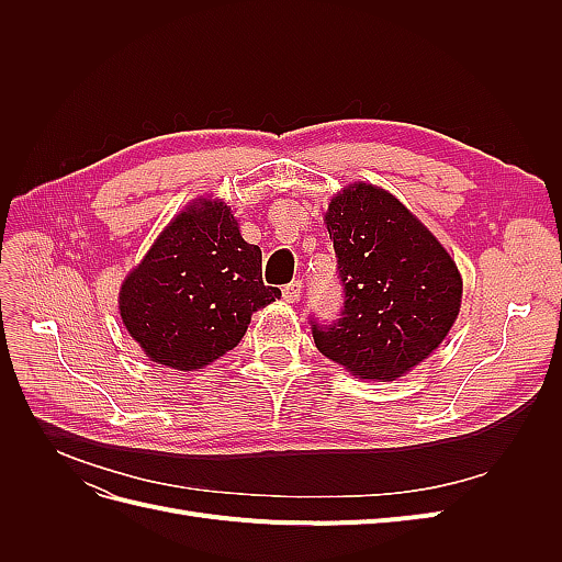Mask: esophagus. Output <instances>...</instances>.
I'll list each match as a JSON object with an SVG mask.
<instances>
[{"label": "esophagus", "mask_w": 562, "mask_h": 562, "mask_svg": "<svg viewBox=\"0 0 562 562\" xmlns=\"http://www.w3.org/2000/svg\"><path fill=\"white\" fill-rule=\"evenodd\" d=\"M300 293H302V281H291L288 285H283V300L285 302H297L300 300Z\"/></svg>", "instance_id": "esophagus-1"}]
</instances>
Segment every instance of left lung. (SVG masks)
Returning <instances> with one entry per match:
<instances>
[{
	"label": "left lung",
	"mask_w": 562,
	"mask_h": 562,
	"mask_svg": "<svg viewBox=\"0 0 562 562\" xmlns=\"http://www.w3.org/2000/svg\"><path fill=\"white\" fill-rule=\"evenodd\" d=\"M345 302L310 316L318 351L361 380H396L443 342L462 304V277L436 236L384 190L359 182L326 213Z\"/></svg>",
	"instance_id": "8db88e82"
}]
</instances>
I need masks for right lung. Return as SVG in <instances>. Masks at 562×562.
I'll use <instances>...</instances> for the list:
<instances>
[{
	"mask_svg": "<svg viewBox=\"0 0 562 562\" xmlns=\"http://www.w3.org/2000/svg\"><path fill=\"white\" fill-rule=\"evenodd\" d=\"M281 295L262 283V250L246 244L229 206L180 213L131 271L119 312L155 363L196 370L241 342L250 314Z\"/></svg>",
	"mask_w": 562,
	"mask_h": 562,
	"instance_id": "obj_1",
	"label": "right lung"
}]
</instances>
